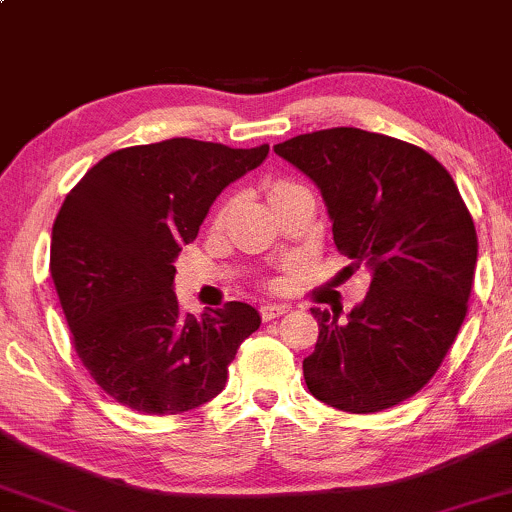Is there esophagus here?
Segmentation results:
<instances>
[{
  "instance_id": "1",
  "label": "esophagus",
  "mask_w": 512,
  "mask_h": 512,
  "mask_svg": "<svg viewBox=\"0 0 512 512\" xmlns=\"http://www.w3.org/2000/svg\"><path fill=\"white\" fill-rule=\"evenodd\" d=\"M262 313V320L269 322V320H276V317H281L284 313H289V305L284 303H264L260 308Z\"/></svg>"
}]
</instances>
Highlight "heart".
<instances>
[{
	"instance_id": "1",
	"label": "heart",
	"mask_w": 512,
	"mask_h": 512,
	"mask_svg": "<svg viewBox=\"0 0 512 512\" xmlns=\"http://www.w3.org/2000/svg\"><path fill=\"white\" fill-rule=\"evenodd\" d=\"M291 185H293V182H289V180H279V182H274L272 190H269V195H276V192L286 190V187H291Z\"/></svg>"
}]
</instances>
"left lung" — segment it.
Returning <instances> with one entry per match:
<instances>
[{
	"mask_svg": "<svg viewBox=\"0 0 512 512\" xmlns=\"http://www.w3.org/2000/svg\"><path fill=\"white\" fill-rule=\"evenodd\" d=\"M274 151L322 192L351 269L370 272L344 322L313 308L305 385L349 414L395 407L433 378L467 315L477 231L460 190L424 149L366 129H320Z\"/></svg>",
	"mask_w": 512,
	"mask_h": 512,
	"instance_id": "left-lung-1",
	"label": "left lung"
}]
</instances>
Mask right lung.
<instances>
[{"instance_id":"1","label":"right lung","mask_w":512,"mask_h":512,"mask_svg":"<svg viewBox=\"0 0 512 512\" xmlns=\"http://www.w3.org/2000/svg\"><path fill=\"white\" fill-rule=\"evenodd\" d=\"M269 146L197 139L129 146L98 161L64 199L50 274L91 378L139 414H182L226 387L238 346L260 330L248 303L182 315L175 257L211 204L255 170Z\"/></svg>"}]
</instances>
